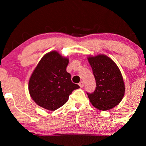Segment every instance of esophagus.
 <instances>
[{"label": "esophagus", "mask_w": 146, "mask_h": 146, "mask_svg": "<svg viewBox=\"0 0 146 146\" xmlns=\"http://www.w3.org/2000/svg\"><path fill=\"white\" fill-rule=\"evenodd\" d=\"M78 84H79L80 87V88L84 87V82H80Z\"/></svg>", "instance_id": "1"}]
</instances>
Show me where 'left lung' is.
<instances>
[{
	"instance_id": "obj_1",
	"label": "left lung",
	"mask_w": 146,
	"mask_h": 146,
	"mask_svg": "<svg viewBox=\"0 0 146 146\" xmlns=\"http://www.w3.org/2000/svg\"><path fill=\"white\" fill-rule=\"evenodd\" d=\"M94 76L96 87L87 92L92 104L99 110H108L123 99L125 85L119 68L110 58L104 54L88 57Z\"/></svg>"
}]
</instances>
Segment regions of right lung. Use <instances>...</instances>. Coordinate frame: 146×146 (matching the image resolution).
Listing matches in <instances>:
<instances>
[{"label": "right lung", "instance_id": "right-lung-1", "mask_svg": "<svg viewBox=\"0 0 146 146\" xmlns=\"http://www.w3.org/2000/svg\"><path fill=\"white\" fill-rule=\"evenodd\" d=\"M68 62V58L55 50L40 60L29 82L30 95L39 106L54 111L66 103L73 90L79 88L66 72Z\"/></svg>", "mask_w": 146, "mask_h": 146}]
</instances>
